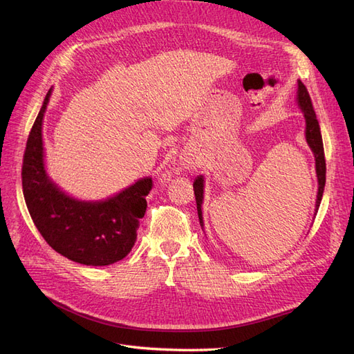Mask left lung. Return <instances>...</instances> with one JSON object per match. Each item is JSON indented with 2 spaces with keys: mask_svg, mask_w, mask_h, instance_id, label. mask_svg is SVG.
<instances>
[{
  "mask_svg": "<svg viewBox=\"0 0 354 354\" xmlns=\"http://www.w3.org/2000/svg\"><path fill=\"white\" fill-rule=\"evenodd\" d=\"M298 104H299V108L303 109L304 118H306V140L316 158V174H317V181H319V192H317V199H316V211H317L319 205H320V201H322V196H324V189H325V181H326V162H325L324 142H322V134H320L319 121H317L316 113L313 111V104H312V99H310V94L306 88V85L301 81H298ZM194 190H195L199 223H201V227H203L202 209H201L202 199H203V178H202V176L195 180Z\"/></svg>",
  "mask_w": 354,
  "mask_h": 354,
  "instance_id": "1",
  "label": "left lung"
}]
</instances>
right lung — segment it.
Segmentation results:
<instances>
[{
  "label": "right lung",
  "instance_id": "add662e5",
  "mask_svg": "<svg viewBox=\"0 0 354 354\" xmlns=\"http://www.w3.org/2000/svg\"><path fill=\"white\" fill-rule=\"evenodd\" d=\"M51 88L30 128L22 165V187L28 211L41 236L56 252L85 266H109L122 260L137 239L151 177L138 180L121 194L102 202H82L47 177L42 149V118Z\"/></svg>",
  "mask_w": 354,
  "mask_h": 354
}]
</instances>
